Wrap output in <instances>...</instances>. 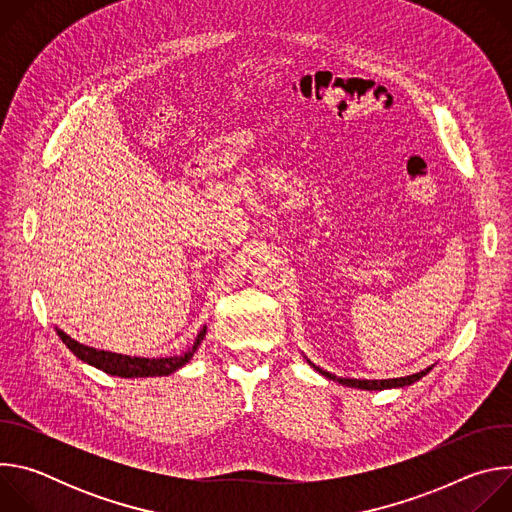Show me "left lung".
<instances>
[{
	"mask_svg": "<svg viewBox=\"0 0 512 512\" xmlns=\"http://www.w3.org/2000/svg\"><path fill=\"white\" fill-rule=\"evenodd\" d=\"M316 371H320L324 377H328V379H332V381H338V383H342V385H346V387H356V389H367V391H375V389H391V387H405V385H411V383H415V381H419L423 375H427L429 371H431V367L429 369H425V371H421V373H415V375H409V377H401V379H385V381H360V379H336L334 375H330V373H326V371H322V369H318V367H314Z\"/></svg>",
	"mask_w": 512,
	"mask_h": 512,
	"instance_id": "1",
	"label": "left lung"
}]
</instances>
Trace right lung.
<instances>
[{
	"instance_id": "1",
	"label": "right lung",
	"mask_w": 512,
	"mask_h": 512,
	"mask_svg": "<svg viewBox=\"0 0 512 512\" xmlns=\"http://www.w3.org/2000/svg\"><path fill=\"white\" fill-rule=\"evenodd\" d=\"M60 340L66 344V348L70 352H75V356H79L81 360L89 362L91 367L101 369L107 375H115V377H164L170 375L174 371H178L180 367L192 358L194 350L200 346L204 334H206V326L198 332L194 346L182 354V356H174V358H139V356H123V354H115V352H107V350H95L91 346H85L77 340H72L70 336H66L62 330H56Z\"/></svg>"
}]
</instances>
